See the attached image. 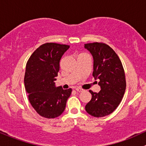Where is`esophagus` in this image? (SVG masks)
I'll list each match as a JSON object with an SVG mask.
<instances>
[{
    "mask_svg": "<svg viewBox=\"0 0 146 146\" xmlns=\"http://www.w3.org/2000/svg\"><path fill=\"white\" fill-rule=\"evenodd\" d=\"M76 90L77 92H82V90L81 88H80V87H76Z\"/></svg>",
    "mask_w": 146,
    "mask_h": 146,
    "instance_id": "1",
    "label": "esophagus"
}]
</instances>
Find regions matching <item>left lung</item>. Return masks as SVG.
Returning a JSON list of instances; mask_svg holds the SVG:
<instances>
[{
    "instance_id": "1",
    "label": "left lung",
    "mask_w": 146,
    "mask_h": 146,
    "mask_svg": "<svg viewBox=\"0 0 146 146\" xmlns=\"http://www.w3.org/2000/svg\"><path fill=\"white\" fill-rule=\"evenodd\" d=\"M84 47L92 56V76L99 79L101 88L99 93L90 90L92 99L85 110L93 117H104L113 113L122 101L126 90L125 71L117 54L106 44L87 43Z\"/></svg>"
}]
</instances>
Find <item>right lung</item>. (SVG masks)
<instances>
[{
	"label": "right lung",
	"instance_id": "obj_1",
	"mask_svg": "<svg viewBox=\"0 0 146 146\" xmlns=\"http://www.w3.org/2000/svg\"><path fill=\"white\" fill-rule=\"evenodd\" d=\"M70 46L49 42L40 46L27 61L24 86L32 107L42 117L55 118L63 113L72 90L56 87L59 61Z\"/></svg>",
	"mask_w": 146,
	"mask_h": 146
}]
</instances>
